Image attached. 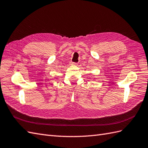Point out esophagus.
I'll list each match as a JSON object with an SVG mask.
<instances>
[{"instance_id": "esophagus-1", "label": "esophagus", "mask_w": 148, "mask_h": 148, "mask_svg": "<svg viewBox=\"0 0 148 148\" xmlns=\"http://www.w3.org/2000/svg\"><path fill=\"white\" fill-rule=\"evenodd\" d=\"M77 64H78L76 63V62H71V65H73V66H77Z\"/></svg>"}]
</instances>
